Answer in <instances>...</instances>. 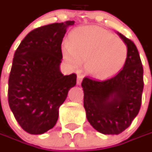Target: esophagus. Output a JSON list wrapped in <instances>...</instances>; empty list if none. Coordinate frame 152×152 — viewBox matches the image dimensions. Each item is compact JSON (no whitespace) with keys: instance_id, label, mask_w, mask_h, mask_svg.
Returning <instances> with one entry per match:
<instances>
[{"instance_id":"34e87169","label":"esophagus","mask_w":152,"mask_h":152,"mask_svg":"<svg viewBox=\"0 0 152 152\" xmlns=\"http://www.w3.org/2000/svg\"><path fill=\"white\" fill-rule=\"evenodd\" d=\"M82 79H83V77L82 75H78V78H77V85H80L81 82H82Z\"/></svg>"}]
</instances>
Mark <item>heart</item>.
<instances>
[{
	"label": "heart",
	"mask_w": 152,
	"mask_h": 152,
	"mask_svg": "<svg viewBox=\"0 0 152 152\" xmlns=\"http://www.w3.org/2000/svg\"><path fill=\"white\" fill-rule=\"evenodd\" d=\"M62 55L73 69L86 62V70L97 79H108L125 65L128 46L124 40L99 27H82L69 35Z\"/></svg>",
	"instance_id": "b5f03b06"
}]
</instances>
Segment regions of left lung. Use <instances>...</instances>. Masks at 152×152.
<instances>
[{
  "instance_id": "left-lung-1",
  "label": "left lung",
  "mask_w": 152,
  "mask_h": 152,
  "mask_svg": "<svg viewBox=\"0 0 152 152\" xmlns=\"http://www.w3.org/2000/svg\"><path fill=\"white\" fill-rule=\"evenodd\" d=\"M128 46L125 65L106 80L85 77L82 81L84 107L92 127L104 134H118L131 124L141 106L143 66L136 45L118 33Z\"/></svg>"
}]
</instances>
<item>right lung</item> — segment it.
Wrapping results in <instances>:
<instances>
[{
    "mask_svg": "<svg viewBox=\"0 0 152 152\" xmlns=\"http://www.w3.org/2000/svg\"><path fill=\"white\" fill-rule=\"evenodd\" d=\"M74 21L55 23L28 33L16 50L8 79V103L23 130L41 134L56 124L59 107L77 75H63L61 42Z\"/></svg>",
    "mask_w": 152,
    "mask_h": 152,
    "instance_id": "add662e5",
    "label": "right lung"
}]
</instances>
